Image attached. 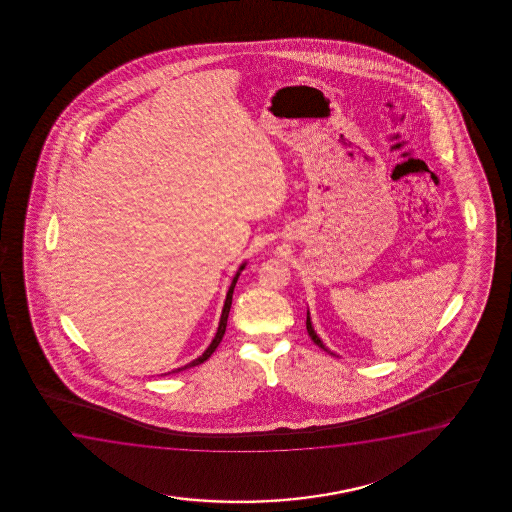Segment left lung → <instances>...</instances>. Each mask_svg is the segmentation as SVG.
I'll list each match as a JSON object with an SVG mask.
<instances>
[{
	"mask_svg": "<svg viewBox=\"0 0 512 512\" xmlns=\"http://www.w3.org/2000/svg\"><path fill=\"white\" fill-rule=\"evenodd\" d=\"M306 329H308V334L311 339H313V343L318 344L322 350L329 351L327 348H325V344L320 341V337L316 336L315 329H313V325H311V320H309V313L308 318H306ZM330 355H334L332 351H329Z\"/></svg>",
	"mask_w": 512,
	"mask_h": 512,
	"instance_id": "1",
	"label": "left lung"
}]
</instances>
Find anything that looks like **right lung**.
I'll use <instances>...</instances> for the list:
<instances>
[{
    "instance_id": "right-lung-1",
    "label": "right lung",
    "mask_w": 512,
    "mask_h": 512,
    "mask_svg": "<svg viewBox=\"0 0 512 512\" xmlns=\"http://www.w3.org/2000/svg\"><path fill=\"white\" fill-rule=\"evenodd\" d=\"M243 267H245V264L239 267V271H243ZM239 271L238 274L234 276V280H232L231 283V288H229V292H227V299H225L224 309H222V318H220V325H218L217 336H215V339L211 341L210 346H208V350L204 351L203 355H201L199 358H196L194 362H190V364L185 365V367H182V369H176V371L173 372L185 371V369H189V367H196V365L203 364V362H206V360H208V358L213 355V351L217 350L218 344H220L222 337H224L225 327H227V318H229V311H231L232 292H234V287H236ZM169 374H171V372H169Z\"/></svg>"
}]
</instances>
